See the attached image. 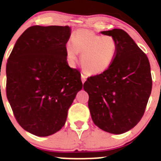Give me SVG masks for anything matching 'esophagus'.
<instances>
[{
    "label": "esophagus",
    "instance_id": "obj_1",
    "mask_svg": "<svg viewBox=\"0 0 161 161\" xmlns=\"http://www.w3.org/2000/svg\"><path fill=\"white\" fill-rule=\"evenodd\" d=\"M81 77H82V83H84V82H85L86 81L87 77L85 75H83V74H82Z\"/></svg>",
    "mask_w": 161,
    "mask_h": 161
}]
</instances>
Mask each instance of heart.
<instances>
[{
	"instance_id": "heart-1",
	"label": "heart",
	"mask_w": 161,
	"mask_h": 161,
	"mask_svg": "<svg viewBox=\"0 0 161 161\" xmlns=\"http://www.w3.org/2000/svg\"><path fill=\"white\" fill-rule=\"evenodd\" d=\"M66 54L71 64H75L80 53L82 69L90 75H97L111 68L118 51V43L111 36H100L82 29L76 31L72 43L65 46Z\"/></svg>"
}]
</instances>
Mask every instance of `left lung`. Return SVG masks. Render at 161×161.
<instances>
[{
	"label": "left lung",
	"mask_w": 161,
	"mask_h": 161,
	"mask_svg": "<svg viewBox=\"0 0 161 161\" xmlns=\"http://www.w3.org/2000/svg\"><path fill=\"white\" fill-rule=\"evenodd\" d=\"M100 33L116 40V57L105 72L88 78L83 89L94 124L107 132L122 134L134 128L145 112L152 90L150 62L125 31Z\"/></svg>",
	"instance_id": "obj_1"
}]
</instances>
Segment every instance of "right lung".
I'll return each mask as SVG.
<instances>
[{
    "label": "right lung",
    "instance_id": "add662e5",
    "mask_svg": "<svg viewBox=\"0 0 161 161\" xmlns=\"http://www.w3.org/2000/svg\"><path fill=\"white\" fill-rule=\"evenodd\" d=\"M68 25H34L16 41L7 65L6 92L22 129L48 136L65 124L68 111L82 89L81 74L69 67Z\"/></svg>",
    "mask_w": 161,
    "mask_h": 161
}]
</instances>
